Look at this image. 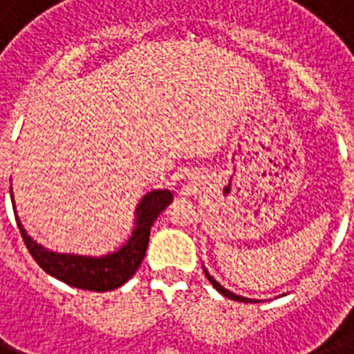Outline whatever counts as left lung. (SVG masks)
I'll list each match as a JSON object with an SVG mask.
<instances>
[{
    "label": "left lung",
    "instance_id": "8db88e82",
    "mask_svg": "<svg viewBox=\"0 0 354 354\" xmlns=\"http://www.w3.org/2000/svg\"><path fill=\"white\" fill-rule=\"evenodd\" d=\"M204 272H205V277L209 279L211 285L215 286L216 290L221 292L222 296L230 297V299H233V301H242V303H252V301H255V299H250V297H244V296H239V294H233V292H230V290H227V288H224V286H222L221 283H218V281H216L215 277H213V275H209V272H207V270L204 268Z\"/></svg>",
    "mask_w": 354,
    "mask_h": 354
}]
</instances>
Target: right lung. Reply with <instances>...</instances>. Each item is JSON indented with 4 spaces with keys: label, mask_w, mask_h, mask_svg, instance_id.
<instances>
[{
    "label": "right lung",
    "mask_w": 354,
    "mask_h": 354,
    "mask_svg": "<svg viewBox=\"0 0 354 354\" xmlns=\"http://www.w3.org/2000/svg\"><path fill=\"white\" fill-rule=\"evenodd\" d=\"M12 198V191H10ZM172 202V191L169 189H156L150 191L139 200L136 207V221H133V232L118 252L106 253L101 257L91 255H75V253H58L47 250L36 241H32L16 213V204L12 198L14 215L18 222L19 233L24 236V242L29 253L32 255L40 268L53 277L64 281L66 285L82 288V290L108 292L115 290L127 283L139 264L145 259L147 246H149L150 227L160 213Z\"/></svg>",
    "instance_id": "obj_1"
}]
</instances>
